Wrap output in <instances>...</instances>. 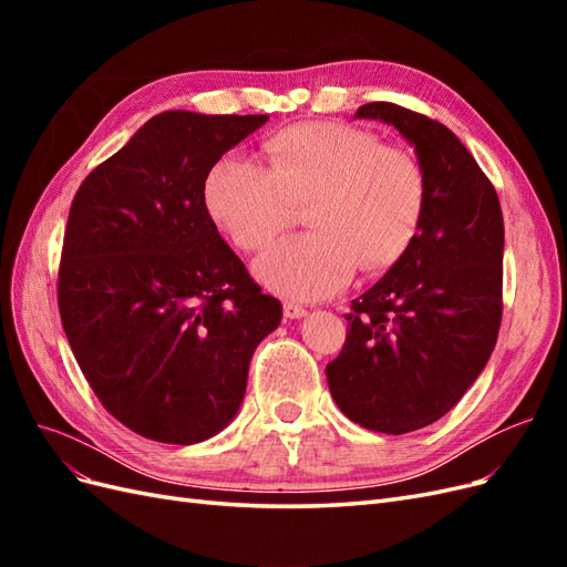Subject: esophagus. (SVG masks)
Segmentation results:
<instances>
[{
	"mask_svg": "<svg viewBox=\"0 0 567 567\" xmlns=\"http://www.w3.org/2000/svg\"><path fill=\"white\" fill-rule=\"evenodd\" d=\"M284 315L288 319H302V317H307V310H305V307L296 305V302H286L284 305Z\"/></svg>",
	"mask_w": 567,
	"mask_h": 567,
	"instance_id": "obj_1",
	"label": "esophagus"
}]
</instances>
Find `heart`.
<instances>
[{"instance_id": "1", "label": "heart", "mask_w": 567, "mask_h": 567, "mask_svg": "<svg viewBox=\"0 0 567 567\" xmlns=\"http://www.w3.org/2000/svg\"><path fill=\"white\" fill-rule=\"evenodd\" d=\"M269 167L219 161L203 200L215 225L241 250H260L310 203V234L290 236L255 260V277L290 300H323L350 286L359 265L379 271L414 241L427 203L421 161L379 134L340 123L279 132Z\"/></svg>"}]
</instances>
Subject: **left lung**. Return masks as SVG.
Returning a JSON list of instances; mask_svg holds the SVG:
<instances>
[{
    "label": "left lung",
    "mask_w": 567,
    "mask_h": 567,
    "mask_svg": "<svg viewBox=\"0 0 567 567\" xmlns=\"http://www.w3.org/2000/svg\"><path fill=\"white\" fill-rule=\"evenodd\" d=\"M354 117L383 120L414 146L427 203L406 252L352 300L346 346L326 379L350 421L402 435L447 414L496 346L504 217L487 175L437 120L388 101Z\"/></svg>",
    "instance_id": "1"
}]
</instances>
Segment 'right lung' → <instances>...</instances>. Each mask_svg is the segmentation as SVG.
Segmentation results:
<instances>
[{
  "mask_svg": "<svg viewBox=\"0 0 567 567\" xmlns=\"http://www.w3.org/2000/svg\"><path fill=\"white\" fill-rule=\"evenodd\" d=\"M269 115H153L94 167L68 215L59 312L99 402L136 435L196 444L244 402L260 340L281 321L219 236L205 179Z\"/></svg>",
  "mask_w": 567,
  "mask_h": 567,
  "instance_id": "obj_1",
  "label": "right lung"
}]
</instances>
